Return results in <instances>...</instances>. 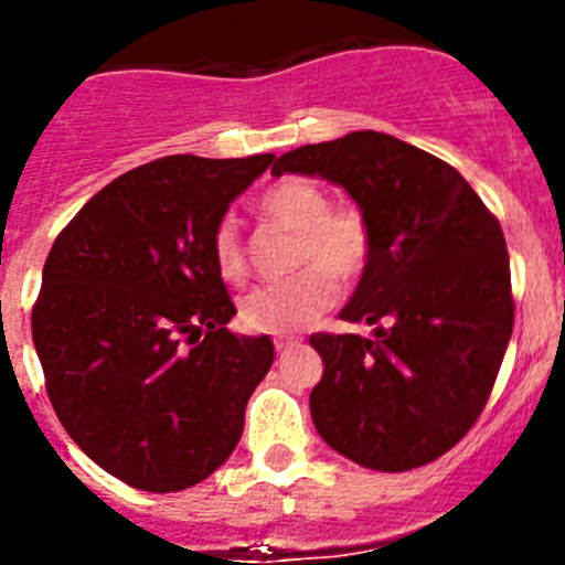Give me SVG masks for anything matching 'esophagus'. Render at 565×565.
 <instances>
[{"label":"esophagus","mask_w":565,"mask_h":565,"mask_svg":"<svg viewBox=\"0 0 565 565\" xmlns=\"http://www.w3.org/2000/svg\"><path fill=\"white\" fill-rule=\"evenodd\" d=\"M294 344H299V339H294V337H277V339H274V348H277L279 353L288 351V348H294Z\"/></svg>","instance_id":"34e87169"}]
</instances>
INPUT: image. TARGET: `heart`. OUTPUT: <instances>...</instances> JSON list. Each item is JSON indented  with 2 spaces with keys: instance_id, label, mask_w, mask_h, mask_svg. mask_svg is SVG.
<instances>
[{
  "instance_id": "heart-1",
  "label": "heart",
  "mask_w": 565,
  "mask_h": 565,
  "mask_svg": "<svg viewBox=\"0 0 565 565\" xmlns=\"http://www.w3.org/2000/svg\"><path fill=\"white\" fill-rule=\"evenodd\" d=\"M259 212L297 232L294 266L306 265L282 282H268L239 299V322L254 333H294L311 326L337 302V282H353L371 257V226L353 209H331L326 189L306 178H288L266 189ZM214 268L226 282H243L248 259L237 223L223 217L212 232Z\"/></svg>"
}]
</instances>
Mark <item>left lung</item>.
<instances>
[{"label": "left lung", "instance_id": "left-lung-1", "mask_svg": "<svg viewBox=\"0 0 565 565\" xmlns=\"http://www.w3.org/2000/svg\"><path fill=\"white\" fill-rule=\"evenodd\" d=\"M271 172L337 183L371 226V257L339 319L373 337H311L326 364L311 391L317 433L379 472L436 461L481 416L512 337L501 223L458 169L373 129L291 149Z\"/></svg>", "mask_w": 565, "mask_h": 565}]
</instances>
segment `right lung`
I'll return each instance as SVG.
<instances>
[{"instance_id": "right-lung-1", "label": "right lung", "mask_w": 565, "mask_h": 565, "mask_svg": "<svg viewBox=\"0 0 565 565\" xmlns=\"http://www.w3.org/2000/svg\"><path fill=\"white\" fill-rule=\"evenodd\" d=\"M274 154H169L115 178L47 254L33 344L70 438L118 481L181 492L243 436L268 337H237L212 259L228 203Z\"/></svg>"}]
</instances>
